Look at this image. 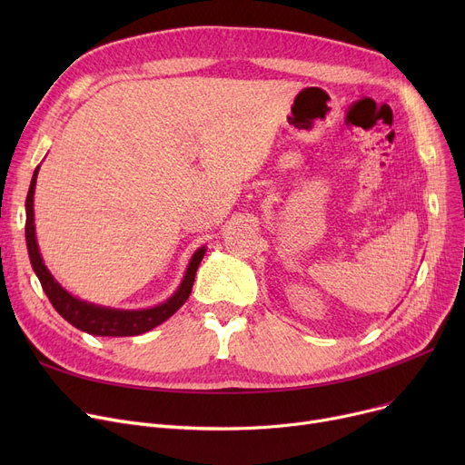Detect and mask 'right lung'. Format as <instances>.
I'll return each mask as SVG.
<instances>
[{"label": "right lung", "instance_id": "right-lung-1", "mask_svg": "<svg viewBox=\"0 0 465 465\" xmlns=\"http://www.w3.org/2000/svg\"><path fill=\"white\" fill-rule=\"evenodd\" d=\"M39 165L34 171V177L30 183L28 198H26V247L30 254V262L34 272L45 290L46 298L51 300L53 307L64 316V319L79 328L81 331L100 335V337H128V335H139L151 331L153 328L165 322L171 314H175L184 302L188 300L192 284L195 279V272L205 256V247H200L195 251L186 265L184 277L179 284V288L173 292V296H169L165 302L149 307V309H113L95 305L90 302H84L81 298H75L53 277L45 265L37 237H35V218H34V193H35V183H37Z\"/></svg>", "mask_w": 465, "mask_h": 465}]
</instances>
